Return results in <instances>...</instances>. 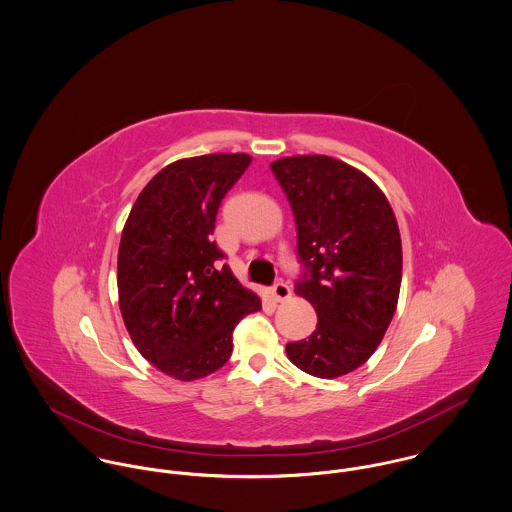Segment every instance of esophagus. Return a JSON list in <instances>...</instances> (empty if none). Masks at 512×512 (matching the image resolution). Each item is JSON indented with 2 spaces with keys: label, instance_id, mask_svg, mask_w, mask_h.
<instances>
[{
  "label": "esophagus",
  "instance_id": "34e87169",
  "mask_svg": "<svg viewBox=\"0 0 512 512\" xmlns=\"http://www.w3.org/2000/svg\"><path fill=\"white\" fill-rule=\"evenodd\" d=\"M290 294H292V292H290V286L283 283V281H279V283H275V286H273V296H275V300H279V302L288 300Z\"/></svg>",
  "mask_w": 512,
  "mask_h": 512
}]
</instances>
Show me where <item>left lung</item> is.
Segmentation results:
<instances>
[{"label": "left lung", "instance_id": "1", "mask_svg": "<svg viewBox=\"0 0 512 512\" xmlns=\"http://www.w3.org/2000/svg\"><path fill=\"white\" fill-rule=\"evenodd\" d=\"M290 202L304 275L294 292L318 324L308 340L286 343L288 359L308 375L336 379L361 367L397 310L402 245L395 212L361 171L326 155L271 163Z\"/></svg>", "mask_w": 512, "mask_h": 512}]
</instances>
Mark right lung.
I'll use <instances>...</instances> for the list:
<instances>
[{
  "label": "right lung",
  "mask_w": 512,
  "mask_h": 512,
  "mask_svg": "<svg viewBox=\"0 0 512 512\" xmlns=\"http://www.w3.org/2000/svg\"><path fill=\"white\" fill-rule=\"evenodd\" d=\"M245 153L180 159L137 196L119 241L117 292L125 328L159 371L202 379L226 365L239 320L261 310L239 283L212 233L229 188L249 167Z\"/></svg>",
  "instance_id": "1"
}]
</instances>
